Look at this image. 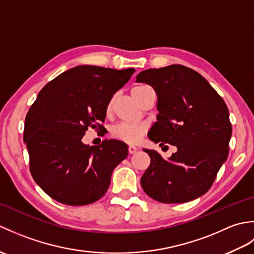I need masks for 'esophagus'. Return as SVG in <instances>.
I'll list each match as a JSON object with an SVG mask.
<instances>
[{"label": "esophagus", "mask_w": 254, "mask_h": 254, "mask_svg": "<svg viewBox=\"0 0 254 254\" xmlns=\"http://www.w3.org/2000/svg\"><path fill=\"white\" fill-rule=\"evenodd\" d=\"M137 149H138V147L134 146V145H130V146H128V153L134 154V153L137 152Z\"/></svg>", "instance_id": "esophagus-1"}]
</instances>
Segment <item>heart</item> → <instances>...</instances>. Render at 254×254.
<instances>
[{
    "mask_svg": "<svg viewBox=\"0 0 254 254\" xmlns=\"http://www.w3.org/2000/svg\"><path fill=\"white\" fill-rule=\"evenodd\" d=\"M152 89V87L148 85H137L132 89V96L137 101L142 99V97L147 93L148 90ZM112 109V99L108 102L106 107V112L110 113ZM147 127L145 124H135V123H119L116 124L115 127H111V135L119 141H122L127 144H135L139 139L143 137V135L146 132Z\"/></svg>",
    "mask_w": 254,
    "mask_h": 254,
    "instance_id": "b5f03b06",
    "label": "heart"
}]
</instances>
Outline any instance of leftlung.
<instances>
[{"mask_svg": "<svg viewBox=\"0 0 254 254\" xmlns=\"http://www.w3.org/2000/svg\"><path fill=\"white\" fill-rule=\"evenodd\" d=\"M136 80L153 86L158 97L159 115L149 139L177 147L168 160L144 149L150 157L141 178L144 192L168 204L203 195L228 157L233 127L224 99L201 74L180 64L145 69Z\"/></svg>", "mask_w": 254, "mask_h": 254, "instance_id": "obj_1", "label": "left lung"}]
</instances>
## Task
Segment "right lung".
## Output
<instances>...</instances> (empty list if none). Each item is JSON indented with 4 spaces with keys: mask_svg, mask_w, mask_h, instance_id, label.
<instances>
[{
    "mask_svg": "<svg viewBox=\"0 0 254 254\" xmlns=\"http://www.w3.org/2000/svg\"><path fill=\"white\" fill-rule=\"evenodd\" d=\"M134 72L75 66L39 91L25 118L24 141L31 177L53 199L80 206L105 195L127 147L116 139L89 146L82 138L88 127L101 131L108 102Z\"/></svg>",
    "mask_w": 254,
    "mask_h": 254,
    "instance_id": "1",
    "label": "right lung"
}]
</instances>
